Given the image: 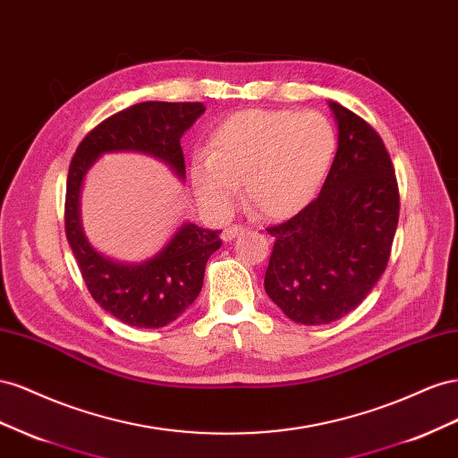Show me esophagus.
<instances>
[{
	"label": "esophagus",
	"instance_id": "esophagus-1",
	"mask_svg": "<svg viewBox=\"0 0 458 458\" xmlns=\"http://www.w3.org/2000/svg\"><path fill=\"white\" fill-rule=\"evenodd\" d=\"M247 228L245 226H240V225H230L225 228V232H222V240L225 242H232L233 238H238L240 233H243Z\"/></svg>",
	"mask_w": 458,
	"mask_h": 458
}]
</instances>
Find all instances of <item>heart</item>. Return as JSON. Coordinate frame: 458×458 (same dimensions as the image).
I'll list each match as a JSON object with an SVG mask.
<instances>
[{
    "label": "heart",
    "instance_id": "b5f03b06",
    "mask_svg": "<svg viewBox=\"0 0 458 458\" xmlns=\"http://www.w3.org/2000/svg\"><path fill=\"white\" fill-rule=\"evenodd\" d=\"M335 149V128L320 113L243 109L213 130L208 157L193 163L191 178L208 211L230 213L245 182L253 211L284 220L317 198Z\"/></svg>",
    "mask_w": 458,
    "mask_h": 458
}]
</instances>
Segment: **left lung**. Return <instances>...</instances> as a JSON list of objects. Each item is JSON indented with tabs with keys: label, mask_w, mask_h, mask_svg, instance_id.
<instances>
[{
	"label": "left lung",
	"mask_w": 458,
	"mask_h": 458,
	"mask_svg": "<svg viewBox=\"0 0 458 458\" xmlns=\"http://www.w3.org/2000/svg\"><path fill=\"white\" fill-rule=\"evenodd\" d=\"M339 146L318 198L267 232L265 290L287 318L330 324L357 309L384 274L399 222V186L384 140L330 101Z\"/></svg>",
	"instance_id": "obj_1"
}]
</instances>
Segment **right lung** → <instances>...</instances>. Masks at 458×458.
Here are the masks:
<instances>
[{
  "instance_id": "1",
  "label": "right lung",
  "mask_w": 458,
  "mask_h": 458,
  "mask_svg": "<svg viewBox=\"0 0 458 458\" xmlns=\"http://www.w3.org/2000/svg\"><path fill=\"white\" fill-rule=\"evenodd\" d=\"M201 101L136 103L99 123L78 143L64 193V232L91 297L114 318L136 328H163L199 295L205 265L222 230L184 225L165 250L141 265H121L94 251L78 220V195L89 165L107 151H141L159 157L184 176L180 138L201 116Z\"/></svg>"
}]
</instances>
